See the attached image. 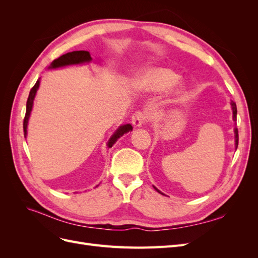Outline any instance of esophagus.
<instances>
[{
	"mask_svg": "<svg viewBox=\"0 0 258 258\" xmlns=\"http://www.w3.org/2000/svg\"><path fill=\"white\" fill-rule=\"evenodd\" d=\"M146 114L144 113V112H142V111H138V112H136L134 115H132V117H131V122H132V124H134L135 127H141L142 124L146 121Z\"/></svg>",
	"mask_w": 258,
	"mask_h": 258,
	"instance_id": "esophagus-1",
	"label": "esophagus"
}]
</instances>
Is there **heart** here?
<instances>
[{"instance_id": "1", "label": "heart", "mask_w": 258, "mask_h": 258, "mask_svg": "<svg viewBox=\"0 0 258 258\" xmlns=\"http://www.w3.org/2000/svg\"><path fill=\"white\" fill-rule=\"evenodd\" d=\"M179 75L172 69L158 67L148 69L137 79L139 88L146 91H163L170 89L178 82ZM185 93L183 86H177L173 90V96L177 99L182 98Z\"/></svg>"}]
</instances>
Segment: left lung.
<instances>
[{
	"instance_id": "8db88e82",
	"label": "left lung",
	"mask_w": 258,
	"mask_h": 258,
	"mask_svg": "<svg viewBox=\"0 0 258 258\" xmlns=\"http://www.w3.org/2000/svg\"><path fill=\"white\" fill-rule=\"evenodd\" d=\"M230 105H231V110H232V119L233 121H237V105L236 103L233 102V101H231L230 102ZM238 142H239V136H238V128H235V145H236V150L238 147ZM154 188L157 190L159 194H162L159 189L156 188V187L154 186ZM163 195V194H162Z\"/></svg>"
}]
</instances>
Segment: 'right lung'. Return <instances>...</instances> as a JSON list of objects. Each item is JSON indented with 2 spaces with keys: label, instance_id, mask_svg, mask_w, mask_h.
<instances>
[{
  "label": "right lung",
  "instance_id": "add662e5",
  "mask_svg": "<svg viewBox=\"0 0 258 258\" xmlns=\"http://www.w3.org/2000/svg\"><path fill=\"white\" fill-rule=\"evenodd\" d=\"M92 60L89 51L86 50H77V51H72V52H68L66 54H62L61 57H59L58 59L53 60L51 62V64L49 67V69H57V68H61V67H67V66H72V64H82V63H86V62H90ZM40 87V80H37V82L35 83V85L32 87V89L30 90L29 93V98L27 101V110H26V116L25 119H23V132H25V137L27 136V128H28V121H29V117L31 114V111H32V106H33V101L36 95V91ZM132 131V126L130 123L127 124H122L118 129H117L114 135L111 137V139L108 140L107 142V146L112 147L117 140L119 138H121L124 134L127 132Z\"/></svg>",
  "mask_w": 258,
  "mask_h": 258
}]
</instances>
